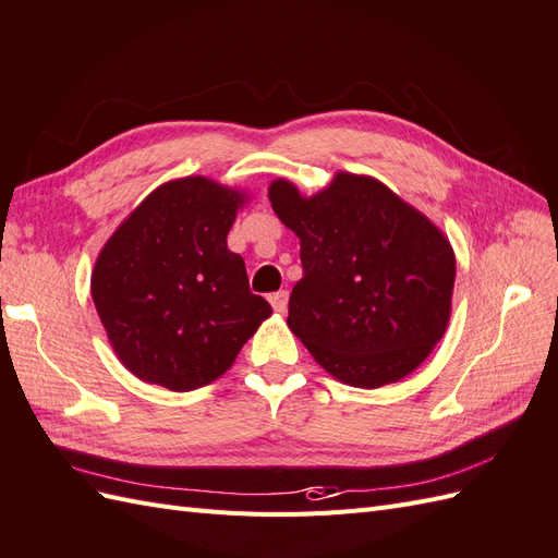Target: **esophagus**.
I'll list each match as a JSON object with an SVG mask.
<instances>
[{
  "label": "esophagus",
  "instance_id": "1",
  "mask_svg": "<svg viewBox=\"0 0 558 558\" xmlns=\"http://www.w3.org/2000/svg\"><path fill=\"white\" fill-rule=\"evenodd\" d=\"M269 305L275 307V312L283 314L286 310H289V291H277L269 295Z\"/></svg>",
  "mask_w": 558,
  "mask_h": 558
}]
</instances>
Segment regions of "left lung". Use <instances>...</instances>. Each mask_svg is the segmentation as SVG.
I'll return each mask as SVG.
<instances>
[{
  "instance_id": "1",
  "label": "left lung",
  "mask_w": 558,
  "mask_h": 558,
  "mask_svg": "<svg viewBox=\"0 0 558 558\" xmlns=\"http://www.w3.org/2000/svg\"><path fill=\"white\" fill-rule=\"evenodd\" d=\"M269 202L300 238L289 326L316 363L361 388L424 363L451 310L456 258L445 234L369 177L337 174L314 197L279 179Z\"/></svg>"
}]
</instances>
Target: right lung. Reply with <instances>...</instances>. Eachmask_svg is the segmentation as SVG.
<instances>
[{"label": "right lung", "mask_w": 558, "mask_h": 558, "mask_svg": "<svg viewBox=\"0 0 558 558\" xmlns=\"http://www.w3.org/2000/svg\"><path fill=\"white\" fill-rule=\"evenodd\" d=\"M240 205L238 191L205 177L165 183L99 253L93 300L132 375L193 391L221 377L272 314L226 242Z\"/></svg>", "instance_id": "1"}]
</instances>
